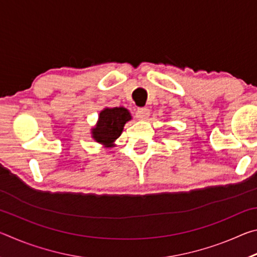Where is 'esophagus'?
Here are the masks:
<instances>
[{"instance_id": "1", "label": "esophagus", "mask_w": 257, "mask_h": 257, "mask_svg": "<svg viewBox=\"0 0 257 257\" xmlns=\"http://www.w3.org/2000/svg\"><path fill=\"white\" fill-rule=\"evenodd\" d=\"M150 113H151V111L147 107L138 108V110L136 111V118L138 120H146L150 116Z\"/></svg>"}]
</instances>
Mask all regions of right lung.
Here are the masks:
<instances>
[{"mask_svg":"<svg viewBox=\"0 0 257 257\" xmlns=\"http://www.w3.org/2000/svg\"><path fill=\"white\" fill-rule=\"evenodd\" d=\"M132 120L129 111L124 107L104 108L99 112L98 121L92 129L93 138L99 144H108L105 147H110L116 138L122 133L125 122Z\"/></svg>","mask_w":257,"mask_h":257,"instance_id":"obj_1","label":"right lung"}]
</instances>
